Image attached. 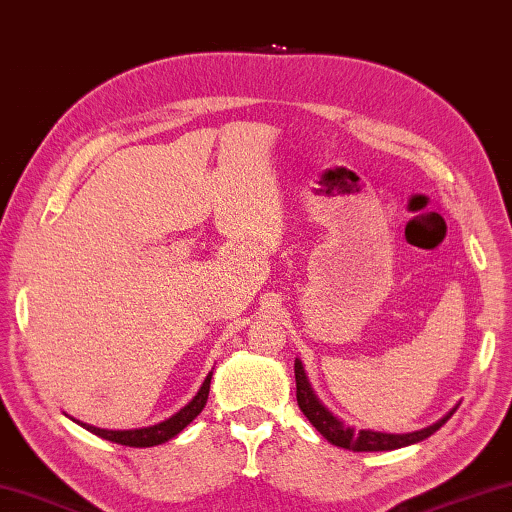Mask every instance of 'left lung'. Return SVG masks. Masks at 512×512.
Listing matches in <instances>:
<instances>
[{"mask_svg":"<svg viewBox=\"0 0 512 512\" xmlns=\"http://www.w3.org/2000/svg\"><path fill=\"white\" fill-rule=\"evenodd\" d=\"M295 387H297L295 392L297 405H300V410L304 412L306 418H309L315 430H318L329 443L353 452H383V450L405 448V445H412L427 439V436H432L439 427L448 423V418L454 412H457V407H454V410L445 414L441 421H436L434 425L423 427V430L410 432V434H383V432H371V430H353V427H347L340 418L333 416L327 407L318 401V396L313 394L309 380L304 376V367L300 360H295Z\"/></svg>","mask_w":512,"mask_h":512,"instance_id":"8db88e82","label":"left lung"}]
</instances>
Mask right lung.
I'll return each mask as SVG.
<instances>
[{
	"label": "right lung",
	"mask_w": 512,
	"mask_h": 512,
	"mask_svg": "<svg viewBox=\"0 0 512 512\" xmlns=\"http://www.w3.org/2000/svg\"><path fill=\"white\" fill-rule=\"evenodd\" d=\"M210 378H212V371L206 376V380H203V385L197 392V396H194L181 412H176L174 416L167 418V421L156 423L152 427H141V430H100V427L76 421V418H73V421L85 427V430H89L91 434H96V436H100V439H107L111 443L129 445V448H152V445L170 441L172 436L179 434L183 427H188L194 421V418L201 414V410L208 403Z\"/></svg>",
	"instance_id": "add662e5"
}]
</instances>
